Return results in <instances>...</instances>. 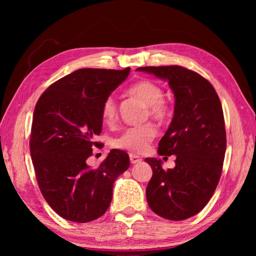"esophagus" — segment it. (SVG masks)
Instances as JSON below:
<instances>
[{
    "label": "esophagus",
    "mask_w": 256,
    "mask_h": 256,
    "mask_svg": "<svg viewBox=\"0 0 256 256\" xmlns=\"http://www.w3.org/2000/svg\"><path fill=\"white\" fill-rule=\"evenodd\" d=\"M130 160H131V164H138V162H142V159L138 157V156H136L133 154H130Z\"/></svg>",
    "instance_id": "obj_1"
}]
</instances>
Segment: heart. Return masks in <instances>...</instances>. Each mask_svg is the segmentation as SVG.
Returning a JSON list of instances; mask_svg holds the SVG:
<instances>
[{"label":"heart","mask_w":256,"mask_h":256,"mask_svg":"<svg viewBox=\"0 0 256 256\" xmlns=\"http://www.w3.org/2000/svg\"><path fill=\"white\" fill-rule=\"evenodd\" d=\"M130 92L148 106V115L157 120H166L170 115V106L164 99V90L152 81L142 80L133 84ZM102 116L106 123H114L118 118V107L115 98L107 97L102 107ZM154 125L144 124L130 128L114 140L116 148L128 150L132 154H144L156 138Z\"/></svg>","instance_id":"b5f03b06"}]
</instances>
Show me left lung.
I'll return each instance as SVG.
<instances>
[{"label": "left lung", "instance_id": "1", "mask_svg": "<svg viewBox=\"0 0 256 256\" xmlns=\"http://www.w3.org/2000/svg\"><path fill=\"white\" fill-rule=\"evenodd\" d=\"M136 70L167 80L175 96L174 118L159 141L158 154L176 156V166L164 170L160 159H144L152 168L146 201L164 219L190 218L206 206L222 176L226 152L222 102L210 82L188 68L168 66Z\"/></svg>", "mask_w": 256, "mask_h": 256}]
</instances>
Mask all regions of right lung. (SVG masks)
<instances>
[{
	"label": "right lung",
	"instance_id": "1",
	"mask_svg": "<svg viewBox=\"0 0 256 256\" xmlns=\"http://www.w3.org/2000/svg\"><path fill=\"white\" fill-rule=\"evenodd\" d=\"M128 73L130 68H80L50 84L36 104L29 144L37 183L64 219L89 222L102 216L112 185L130 166L128 154L118 149L97 168L86 164L99 144L102 104Z\"/></svg>",
	"mask_w": 256,
	"mask_h": 256
}]
</instances>
